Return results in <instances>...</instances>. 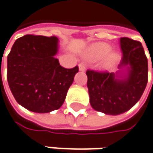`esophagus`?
<instances>
[{
	"mask_svg": "<svg viewBox=\"0 0 153 153\" xmlns=\"http://www.w3.org/2000/svg\"><path fill=\"white\" fill-rule=\"evenodd\" d=\"M79 69L80 71H85V65L84 63H79Z\"/></svg>",
	"mask_w": 153,
	"mask_h": 153,
	"instance_id": "obj_1",
	"label": "esophagus"
}]
</instances>
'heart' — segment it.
<instances>
[{"label":"heart","instance_id":"obj_1","mask_svg":"<svg viewBox=\"0 0 153 153\" xmlns=\"http://www.w3.org/2000/svg\"><path fill=\"white\" fill-rule=\"evenodd\" d=\"M110 50H111V47H110V44H108V43H95V44L91 45L89 48V50L87 51V54H86V56H87L88 59L93 60V61L100 60V59L106 56L109 53ZM119 59H120V55L118 53L111 52L104 60V63H103L104 68H109L110 67H112L113 65H115L117 62V61Z\"/></svg>","mask_w":153,"mask_h":153}]
</instances>
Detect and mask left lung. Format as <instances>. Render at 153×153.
Segmentation results:
<instances>
[{"label": "left lung", "mask_w": 153, "mask_h": 153, "mask_svg": "<svg viewBox=\"0 0 153 153\" xmlns=\"http://www.w3.org/2000/svg\"><path fill=\"white\" fill-rule=\"evenodd\" d=\"M120 46L123 57L118 68L121 70L116 74L86 71L90 103L94 110L106 115L116 116L130 110L141 97L148 80V62L141 43L121 37Z\"/></svg>", "instance_id": "1"}]
</instances>
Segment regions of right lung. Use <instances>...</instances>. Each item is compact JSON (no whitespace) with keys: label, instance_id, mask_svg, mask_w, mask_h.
<instances>
[{"label":"right lung","instance_id":"add662e5","mask_svg":"<svg viewBox=\"0 0 153 153\" xmlns=\"http://www.w3.org/2000/svg\"><path fill=\"white\" fill-rule=\"evenodd\" d=\"M58 38L25 35L7 56V82L15 100L36 113L58 110L64 103L78 67L64 68L55 56Z\"/></svg>","mask_w":153,"mask_h":153}]
</instances>
